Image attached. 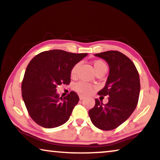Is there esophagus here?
Listing matches in <instances>:
<instances>
[{
	"label": "esophagus",
	"mask_w": 160,
	"mask_h": 160,
	"mask_svg": "<svg viewBox=\"0 0 160 160\" xmlns=\"http://www.w3.org/2000/svg\"><path fill=\"white\" fill-rule=\"evenodd\" d=\"M79 98H80V100H83V99L85 98V96H83V95H80V96H79Z\"/></svg>",
	"instance_id": "34e87169"
}]
</instances>
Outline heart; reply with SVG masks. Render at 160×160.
I'll return each mask as SVG.
<instances>
[{"label": "heart", "mask_w": 160, "mask_h": 160, "mask_svg": "<svg viewBox=\"0 0 160 160\" xmlns=\"http://www.w3.org/2000/svg\"><path fill=\"white\" fill-rule=\"evenodd\" d=\"M93 66H94V71L96 73H98L99 72H101V71L107 70V65L103 60H94V61L93 62ZM78 66H79V63H77L73 66V67H72V70H71V77H72V78L75 77ZM74 88L77 92L80 93V94H89L93 92V90H94V86L92 84L88 83V82L80 81V82H77V83L74 85Z\"/></svg>", "instance_id": "b5f03b06"}]
</instances>
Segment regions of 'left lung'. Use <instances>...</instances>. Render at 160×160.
<instances>
[{"mask_svg": "<svg viewBox=\"0 0 160 160\" xmlns=\"http://www.w3.org/2000/svg\"><path fill=\"white\" fill-rule=\"evenodd\" d=\"M94 55L108 64L106 86L98 94L109 98L106 104L95 99V106L88 114L97 128L113 130L124 122L136 108L140 92L139 73L134 62L120 52L108 51Z\"/></svg>", "mask_w": 160, "mask_h": 160, "instance_id": "obj_1", "label": "left lung"}]
</instances>
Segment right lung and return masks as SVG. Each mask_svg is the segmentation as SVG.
<instances>
[{
	"instance_id": "obj_1",
	"label": "right lung",
	"mask_w": 160,
	"mask_h": 160,
	"mask_svg": "<svg viewBox=\"0 0 160 160\" xmlns=\"http://www.w3.org/2000/svg\"><path fill=\"white\" fill-rule=\"evenodd\" d=\"M87 54L53 49L38 54L29 62L22 81V98L37 124L52 128L67 122L79 97L71 92L60 98L56 88L69 84L72 67Z\"/></svg>"
}]
</instances>
